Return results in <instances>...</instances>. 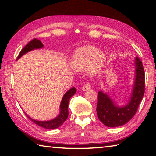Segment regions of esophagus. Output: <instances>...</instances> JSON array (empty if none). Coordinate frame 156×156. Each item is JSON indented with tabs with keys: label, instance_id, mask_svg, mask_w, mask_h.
<instances>
[{
	"label": "esophagus",
	"instance_id": "esophagus-1",
	"mask_svg": "<svg viewBox=\"0 0 156 156\" xmlns=\"http://www.w3.org/2000/svg\"><path fill=\"white\" fill-rule=\"evenodd\" d=\"M91 88V85L90 83H86L84 84V85L82 87V90L83 91H87L89 89H90Z\"/></svg>",
	"mask_w": 156,
	"mask_h": 156
}]
</instances>
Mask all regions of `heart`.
Instances as JSON below:
<instances>
[{"label": "heart", "instance_id": "1", "mask_svg": "<svg viewBox=\"0 0 156 156\" xmlns=\"http://www.w3.org/2000/svg\"><path fill=\"white\" fill-rule=\"evenodd\" d=\"M105 60L103 52L91 45L81 47L73 53L70 64L76 71H83L88 68L91 75H96L102 67Z\"/></svg>", "mask_w": 156, "mask_h": 156}]
</instances>
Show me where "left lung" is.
Segmentation results:
<instances>
[{"mask_svg": "<svg viewBox=\"0 0 156 156\" xmlns=\"http://www.w3.org/2000/svg\"><path fill=\"white\" fill-rule=\"evenodd\" d=\"M135 79L131 96L128 103L119 107L109 96L100 91L98 95L97 113L99 120L109 127H116L128 122L136 114L144 93V72L138 57L135 58Z\"/></svg>", "mask_w": 156, "mask_h": 156, "instance_id": "obj_1", "label": "left lung"}]
</instances>
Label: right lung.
<instances>
[{"instance_id": "right-lung-1", "label": "right lung", "mask_w": 156, "mask_h": 156, "mask_svg": "<svg viewBox=\"0 0 156 156\" xmlns=\"http://www.w3.org/2000/svg\"><path fill=\"white\" fill-rule=\"evenodd\" d=\"M42 47H43V44L41 43L40 40L34 38L32 41H31L30 43L26 44V46L21 50L19 55H18L16 60L20 58L21 56H23V55L27 54V52L32 51L34 49H41ZM76 89L75 87H73L70 89L68 91L66 92L64 96L62 97V99L61 100V103L60 105V112L59 115L57 116L56 118H55L54 119H52L51 120L48 121H38L36 120H34L32 118H31L30 116H28L25 113V115L27 116L29 119H30L34 123L36 124L37 125L43 127L44 129H54L58 127H59L60 126H61L65 121L67 120L69 115L68 112V105L69 101L70 98L72 96H73L76 94Z\"/></svg>"}]
</instances>
